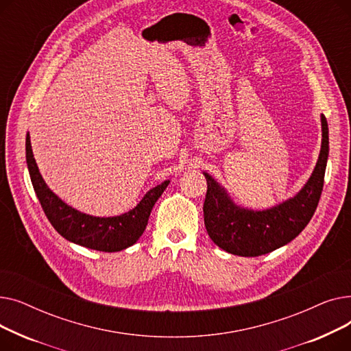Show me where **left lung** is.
Wrapping results in <instances>:
<instances>
[{
  "label": "left lung",
  "mask_w": 351,
  "mask_h": 351,
  "mask_svg": "<svg viewBox=\"0 0 351 351\" xmlns=\"http://www.w3.org/2000/svg\"><path fill=\"white\" fill-rule=\"evenodd\" d=\"M322 147L317 163L304 186L282 204L254 210L236 205L229 192L208 172L204 204L205 226L220 249L245 257L270 253L291 242L310 222L323 191L328 158V125L320 115Z\"/></svg>",
  "instance_id": "8db88e82"
}]
</instances>
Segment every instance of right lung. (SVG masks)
I'll use <instances>...</instances> for the list:
<instances>
[{"label": "right lung", "instance_id": "1", "mask_svg": "<svg viewBox=\"0 0 351 351\" xmlns=\"http://www.w3.org/2000/svg\"><path fill=\"white\" fill-rule=\"evenodd\" d=\"M25 158L34 191L53 229L72 243L99 252H121L135 245L146 229L154 205L171 182L165 180L147 191L134 209L122 215L92 216L66 205L48 188L34 159L29 132L25 138Z\"/></svg>", "mask_w": 351, "mask_h": 351}]
</instances>
